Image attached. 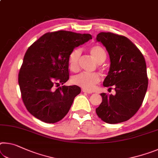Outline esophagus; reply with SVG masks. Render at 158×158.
I'll return each mask as SVG.
<instances>
[{"label":"esophagus","mask_w":158,"mask_h":158,"mask_svg":"<svg viewBox=\"0 0 158 158\" xmlns=\"http://www.w3.org/2000/svg\"><path fill=\"white\" fill-rule=\"evenodd\" d=\"M81 90H82V91L84 93H86V94H92V91H89V90H86L85 89H82Z\"/></svg>","instance_id":"34e87169"}]
</instances>
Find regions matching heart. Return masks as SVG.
Segmentation results:
<instances>
[{
  "instance_id": "heart-1",
  "label": "heart",
  "mask_w": 158,
  "mask_h": 158,
  "mask_svg": "<svg viewBox=\"0 0 158 158\" xmlns=\"http://www.w3.org/2000/svg\"><path fill=\"white\" fill-rule=\"evenodd\" d=\"M89 53L94 60L98 63H101L106 60V52L100 46H93L89 48ZM80 56V51L75 49L70 53L68 58V67L72 72H77L79 69L78 61ZM101 80V76L98 73H86L81 72L72 78V83L86 90H92Z\"/></svg>"
}]
</instances>
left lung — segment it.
Segmentation results:
<instances>
[{
    "instance_id": "obj_1",
    "label": "left lung",
    "mask_w": 158,
    "mask_h": 158,
    "mask_svg": "<svg viewBox=\"0 0 158 158\" xmlns=\"http://www.w3.org/2000/svg\"><path fill=\"white\" fill-rule=\"evenodd\" d=\"M96 41L108 52L110 66L103 86L115 95L101 94L102 101L96 109L99 118L108 124L129 119L136 113L143 101L148 89L146 64L138 48L127 37L110 32H101Z\"/></svg>"
}]
</instances>
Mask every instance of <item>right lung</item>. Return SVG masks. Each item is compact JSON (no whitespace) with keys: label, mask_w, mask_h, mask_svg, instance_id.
Returning <instances> with one entry per match:
<instances>
[{"label":"right lung","mask_w":158,"mask_h":158,"mask_svg":"<svg viewBox=\"0 0 158 158\" xmlns=\"http://www.w3.org/2000/svg\"><path fill=\"white\" fill-rule=\"evenodd\" d=\"M91 39L89 34L58 31L44 34L27 49L18 82L22 101L33 116L56 123L67 114L81 89L60 85L69 79L70 53Z\"/></svg>","instance_id":"add662e5"}]
</instances>
